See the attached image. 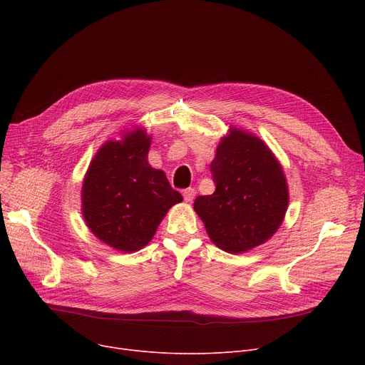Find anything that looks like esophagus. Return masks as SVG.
Wrapping results in <instances>:
<instances>
[{"label": "esophagus", "mask_w": 365, "mask_h": 365, "mask_svg": "<svg viewBox=\"0 0 365 365\" xmlns=\"http://www.w3.org/2000/svg\"><path fill=\"white\" fill-rule=\"evenodd\" d=\"M195 189L194 187H186V189H183V200L186 201V202H192L194 201V198H195Z\"/></svg>", "instance_id": "34e87169"}]
</instances>
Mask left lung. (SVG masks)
<instances>
[{
	"label": "left lung",
	"mask_w": 365,
	"mask_h": 365,
	"mask_svg": "<svg viewBox=\"0 0 365 365\" xmlns=\"http://www.w3.org/2000/svg\"><path fill=\"white\" fill-rule=\"evenodd\" d=\"M210 171L216 190L194 202L210 240L227 253H242L269 240L289 205L284 173L271 149L253 134L231 128Z\"/></svg>",
	"instance_id": "obj_1"
}]
</instances>
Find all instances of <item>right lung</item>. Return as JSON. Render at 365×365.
I'll list each match as a JSON object with an SVG mask.
<instances>
[{"label":"right lung","instance_id":"right-lung-1","mask_svg":"<svg viewBox=\"0 0 365 365\" xmlns=\"http://www.w3.org/2000/svg\"><path fill=\"white\" fill-rule=\"evenodd\" d=\"M149 145L142 128L125 134L123 142H106L83 185V215L90 231L125 253L145 247L168 208L182 201L164 171L149 165Z\"/></svg>","mask_w":365,"mask_h":365}]
</instances>
